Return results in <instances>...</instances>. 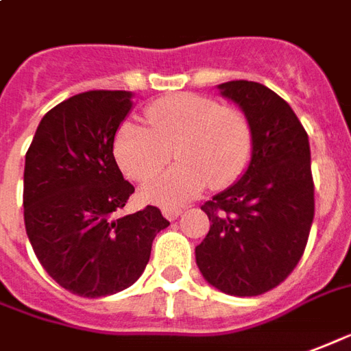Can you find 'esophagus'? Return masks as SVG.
Returning <instances> with one entry per match:
<instances>
[{
	"mask_svg": "<svg viewBox=\"0 0 351 351\" xmlns=\"http://www.w3.org/2000/svg\"><path fill=\"white\" fill-rule=\"evenodd\" d=\"M181 213H183L181 207H165V209H162V215H165L168 221H176Z\"/></svg>",
	"mask_w": 351,
	"mask_h": 351,
	"instance_id": "esophagus-1",
	"label": "esophagus"
}]
</instances>
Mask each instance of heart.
I'll return each mask as SVG.
<instances>
[{
	"mask_svg": "<svg viewBox=\"0 0 351 351\" xmlns=\"http://www.w3.org/2000/svg\"><path fill=\"white\" fill-rule=\"evenodd\" d=\"M149 130L123 123L114 138V157L125 176L147 183L170 158L179 165L144 189V198L178 206L204 191L234 183L249 165L252 125L237 106L194 93L168 95L145 108Z\"/></svg>",
	"mask_w": 351,
	"mask_h": 351,
	"instance_id": "obj_1",
	"label": "heart"
}]
</instances>
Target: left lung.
<instances>
[{
    "label": "left lung",
    "instance_id": "1",
    "mask_svg": "<svg viewBox=\"0 0 351 351\" xmlns=\"http://www.w3.org/2000/svg\"><path fill=\"white\" fill-rule=\"evenodd\" d=\"M252 125V157L239 181L206 202L211 221L196 263L217 290L252 298L277 288L305 252L314 219L311 145L290 104L258 82L219 86Z\"/></svg>",
    "mask_w": 351,
    "mask_h": 351
}]
</instances>
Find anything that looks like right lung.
Segmentation results:
<instances>
[{
  "label": "right lung",
  "instance_id": "add662e5",
  "mask_svg": "<svg viewBox=\"0 0 351 351\" xmlns=\"http://www.w3.org/2000/svg\"><path fill=\"white\" fill-rule=\"evenodd\" d=\"M129 91L95 89L53 106L40 119L24 168V222L50 277L82 298L129 288L149 262L166 221L155 206L123 215L134 186L114 157L129 114Z\"/></svg>",
  "mask_w": 351,
  "mask_h": 351
}]
</instances>
